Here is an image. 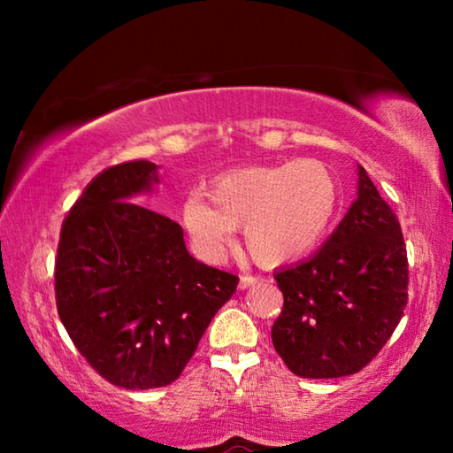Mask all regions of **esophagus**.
I'll use <instances>...</instances> for the list:
<instances>
[{
	"label": "esophagus",
	"mask_w": 453,
	"mask_h": 453,
	"mask_svg": "<svg viewBox=\"0 0 453 453\" xmlns=\"http://www.w3.org/2000/svg\"><path fill=\"white\" fill-rule=\"evenodd\" d=\"M257 281H262V278H259V275H242V278H240V289L254 286V283H257Z\"/></svg>",
	"instance_id": "1"
}]
</instances>
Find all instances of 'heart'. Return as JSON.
Returning a JSON list of instances; mask_svg holds the SVG:
<instances>
[{"instance_id":"1","label":"heart","mask_w":453,"mask_h":453,"mask_svg":"<svg viewBox=\"0 0 453 453\" xmlns=\"http://www.w3.org/2000/svg\"><path fill=\"white\" fill-rule=\"evenodd\" d=\"M189 191L180 203V224L205 262H219L243 227L248 254L264 265L300 259L326 235L340 203L334 172L318 159L248 165Z\"/></svg>"}]
</instances>
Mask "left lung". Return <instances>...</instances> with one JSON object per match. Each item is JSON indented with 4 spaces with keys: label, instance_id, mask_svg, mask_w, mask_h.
Instances as JSON below:
<instances>
[{
    "label": "left lung",
    "instance_id": "8db88e82",
    "mask_svg": "<svg viewBox=\"0 0 453 453\" xmlns=\"http://www.w3.org/2000/svg\"><path fill=\"white\" fill-rule=\"evenodd\" d=\"M357 175V199L324 248L273 275L283 310L272 342L300 378L364 370L392 337L408 303L400 221L362 165Z\"/></svg>",
    "mask_w": 453,
    "mask_h": 453
}]
</instances>
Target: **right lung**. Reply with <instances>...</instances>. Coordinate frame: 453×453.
Masks as SVG:
<instances>
[{
    "instance_id": "1",
    "label": "right lung",
    "mask_w": 453,
    "mask_h": 453,
    "mask_svg": "<svg viewBox=\"0 0 453 453\" xmlns=\"http://www.w3.org/2000/svg\"><path fill=\"white\" fill-rule=\"evenodd\" d=\"M157 165L107 167L61 226L58 313L73 346L113 386L151 389L181 375L237 275L196 262L183 229L129 202L157 181Z\"/></svg>"
}]
</instances>
